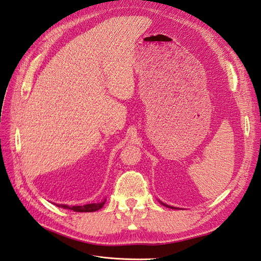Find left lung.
Here are the masks:
<instances>
[{
	"instance_id": "1",
	"label": "left lung",
	"mask_w": 261,
	"mask_h": 261,
	"mask_svg": "<svg viewBox=\"0 0 261 261\" xmlns=\"http://www.w3.org/2000/svg\"><path fill=\"white\" fill-rule=\"evenodd\" d=\"M161 203H162V202H161ZM162 204H163V203H162ZM163 205H166V206H168V207H170V208L172 207V206H169V205H167V204H163ZM172 208H173V207H172Z\"/></svg>"
}]
</instances>
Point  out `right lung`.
Instances as JSON below:
<instances>
[{"label": "right lung", "instance_id": "add662e5", "mask_svg": "<svg viewBox=\"0 0 261 261\" xmlns=\"http://www.w3.org/2000/svg\"><path fill=\"white\" fill-rule=\"evenodd\" d=\"M105 203V200L103 202H100V203H90V204H86V205H74V206H69V205H64V204H58V206H61L63 208H69L74 212H95L100 210Z\"/></svg>", "mask_w": 261, "mask_h": 261}]
</instances>
